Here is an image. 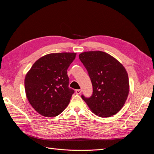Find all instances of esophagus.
<instances>
[{
    "instance_id": "obj_1",
    "label": "esophagus",
    "mask_w": 154,
    "mask_h": 154,
    "mask_svg": "<svg viewBox=\"0 0 154 154\" xmlns=\"http://www.w3.org/2000/svg\"><path fill=\"white\" fill-rule=\"evenodd\" d=\"M81 92H82V90H80V89H78L76 91V93L77 94H80Z\"/></svg>"
}]
</instances>
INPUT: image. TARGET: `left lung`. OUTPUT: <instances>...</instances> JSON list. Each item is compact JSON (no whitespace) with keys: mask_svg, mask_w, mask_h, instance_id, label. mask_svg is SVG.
Returning <instances> with one entry per match:
<instances>
[{"mask_svg":"<svg viewBox=\"0 0 154 154\" xmlns=\"http://www.w3.org/2000/svg\"><path fill=\"white\" fill-rule=\"evenodd\" d=\"M91 80L92 95L83 96L88 108L101 118L111 117L122 109L128 96V73L117 59L100 51L79 54Z\"/></svg>","mask_w":154,"mask_h":154,"instance_id":"obj_1","label":"left lung"}]
</instances>
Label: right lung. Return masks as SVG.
<instances>
[{"label":"right lung","instance_id":"1","mask_svg":"<svg viewBox=\"0 0 154 154\" xmlns=\"http://www.w3.org/2000/svg\"><path fill=\"white\" fill-rule=\"evenodd\" d=\"M76 53H51L40 58L27 72L25 91L29 103L45 117H56L66 109L74 91L67 70Z\"/></svg>","mask_w":154,"mask_h":154}]
</instances>
